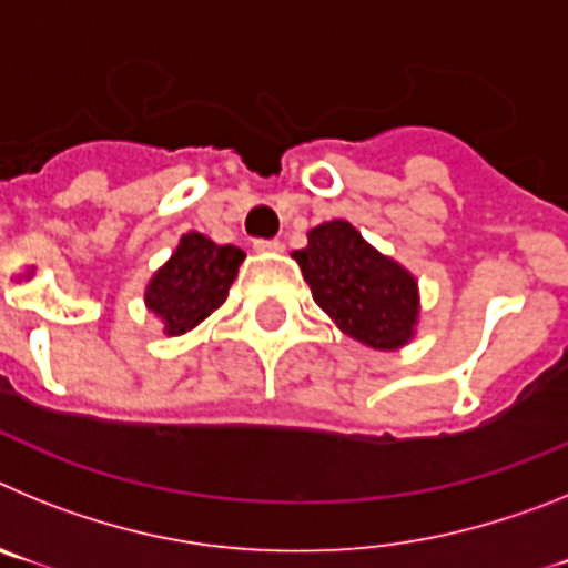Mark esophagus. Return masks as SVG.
I'll return each mask as SVG.
<instances>
[{
  "label": "esophagus",
  "instance_id": "obj_1",
  "mask_svg": "<svg viewBox=\"0 0 568 568\" xmlns=\"http://www.w3.org/2000/svg\"><path fill=\"white\" fill-rule=\"evenodd\" d=\"M253 247L258 250V253H281V250H284V241H278V239H255Z\"/></svg>",
  "mask_w": 568,
  "mask_h": 568
}]
</instances>
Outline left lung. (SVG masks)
I'll return each mask as SVG.
<instances>
[{"instance_id":"8db88e82","label":"left lung","mask_w":568,"mask_h":568,"mask_svg":"<svg viewBox=\"0 0 568 568\" xmlns=\"http://www.w3.org/2000/svg\"><path fill=\"white\" fill-rule=\"evenodd\" d=\"M313 298L349 338L373 349H398L418 321V284L400 264L381 255L349 222L310 230L295 250Z\"/></svg>"}]
</instances>
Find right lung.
I'll return each mask as SVG.
<instances>
[{
    "mask_svg": "<svg viewBox=\"0 0 568 568\" xmlns=\"http://www.w3.org/2000/svg\"><path fill=\"white\" fill-rule=\"evenodd\" d=\"M241 261L244 250L187 233L148 284V310L164 321L168 335L187 333L222 307Z\"/></svg>",
    "mask_w": 568,
    "mask_h": 568,
    "instance_id": "1",
    "label": "right lung"
}]
</instances>
